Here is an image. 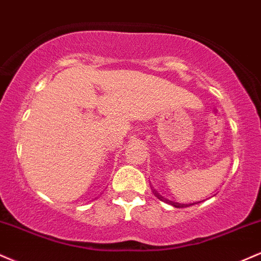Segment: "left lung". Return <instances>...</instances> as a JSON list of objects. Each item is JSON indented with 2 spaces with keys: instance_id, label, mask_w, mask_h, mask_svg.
Masks as SVG:
<instances>
[{
  "instance_id": "1",
  "label": "left lung",
  "mask_w": 261,
  "mask_h": 261,
  "mask_svg": "<svg viewBox=\"0 0 261 261\" xmlns=\"http://www.w3.org/2000/svg\"><path fill=\"white\" fill-rule=\"evenodd\" d=\"M152 192H154V194H155L156 197H158L159 199H160V200H162V201H166V203L171 204V205H172V206H174V207H186V206H189V205H194V204L200 203V201H194V203H189V204H180V203H176V201L168 200V199L164 198V197H162V195L159 194L158 191H156V189H154V187H152Z\"/></svg>"
}]
</instances>
